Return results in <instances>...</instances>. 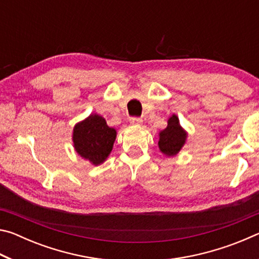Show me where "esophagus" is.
<instances>
[{
	"label": "esophagus",
	"mask_w": 259,
	"mask_h": 259,
	"mask_svg": "<svg viewBox=\"0 0 259 259\" xmlns=\"http://www.w3.org/2000/svg\"><path fill=\"white\" fill-rule=\"evenodd\" d=\"M130 123L131 124H142L143 120L140 117H130Z\"/></svg>",
	"instance_id": "34e87169"
}]
</instances>
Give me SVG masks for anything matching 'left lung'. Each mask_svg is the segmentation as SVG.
<instances>
[{"instance_id": "obj_1", "label": "left lung", "mask_w": 259, "mask_h": 259, "mask_svg": "<svg viewBox=\"0 0 259 259\" xmlns=\"http://www.w3.org/2000/svg\"><path fill=\"white\" fill-rule=\"evenodd\" d=\"M187 134L179 124L177 115L169 117L168 125L159 134V148L166 156L177 155L186 142Z\"/></svg>"}]
</instances>
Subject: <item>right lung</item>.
<instances>
[{"label":"right lung","mask_w":259,"mask_h":259,"mask_svg":"<svg viewBox=\"0 0 259 259\" xmlns=\"http://www.w3.org/2000/svg\"><path fill=\"white\" fill-rule=\"evenodd\" d=\"M116 130L108 126L106 120L98 114H91L78 122L73 130L74 148L83 159L94 165L102 164L112 152Z\"/></svg>","instance_id":"1"}]
</instances>
